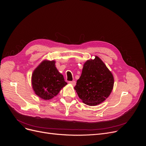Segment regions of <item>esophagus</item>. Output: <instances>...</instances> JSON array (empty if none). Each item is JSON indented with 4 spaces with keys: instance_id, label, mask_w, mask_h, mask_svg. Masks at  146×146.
Here are the masks:
<instances>
[{
    "instance_id": "obj_1",
    "label": "esophagus",
    "mask_w": 146,
    "mask_h": 146,
    "mask_svg": "<svg viewBox=\"0 0 146 146\" xmlns=\"http://www.w3.org/2000/svg\"><path fill=\"white\" fill-rule=\"evenodd\" d=\"M69 84H72V86H76V82L75 81H69Z\"/></svg>"
}]
</instances>
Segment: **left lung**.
Listing matches in <instances>:
<instances>
[{"instance_id":"1","label":"left lung","mask_w":146,"mask_h":146,"mask_svg":"<svg viewBox=\"0 0 146 146\" xmlns=\"http://www.w3.org/2000/svg\"><path fill=\"white\" fill-rule=\"evenodd\" d=\"M114 86V77L103 62L97 56L87 60L74 89L82 102L96 106L105 101Z\"/></svg>"}]
</instances>
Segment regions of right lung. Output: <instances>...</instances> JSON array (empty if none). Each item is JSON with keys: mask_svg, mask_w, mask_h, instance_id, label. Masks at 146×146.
<instances>
[{"mask_svg": "<svg viewBox=\"0 0 146 146\" xmlns=\"http://www.w3.org/2000/svg\"><path fill=\"white\" fill-rule=\"evenodd\" d=\"M55 61L44 60L35 69L32 85L36 95L44 100L57 95L68 83L55 67Z\"/></svg>", "mask_w": 146, "mask_h": 146, "instance_id": "right-lung-1", "label": "right lung"}]
</instances>
